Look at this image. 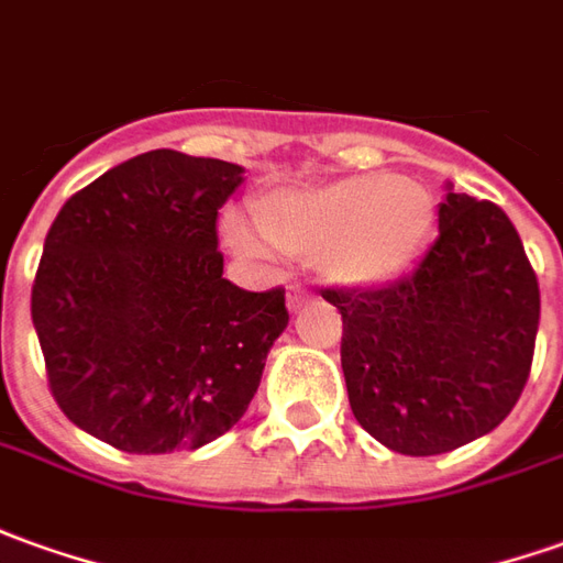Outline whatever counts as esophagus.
I'll list each match as a JSON object with an SVG mask.
<instances>
[{"mask_svg":"<svg viewBox=\"0 0 563 563\" xmlns=\"http://www.w3.org/2000/svg\"><path fill=\"white\" fill-rule=\"evenodd\" d=\"M306 300H309V290L297 288V285H294V288L288 290V309H290V312H297V309H300V306H303Z\"/></svg>","mask_w":563,"mask_h":563,"instance_id":"obj_1","label":"esophagus"}]
</instances>
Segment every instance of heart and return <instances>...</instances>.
Returning <instances> with one entry per match:
<instances>
[{"label": "heart", "instance_id": "1", "mask_svg": "<svg viewBox=\"0 0 563 563\" xmlns=\"http://www.w3.org/2000/svg\"><path fill=\"white\" fill-rule=\"evenodd\" d=\"M435 205L420 184L398 174H349L309 189L269 192L254 205V227L273 251L319 257L336 285L367 288L405 273L432 232ZM239 251L254 242L242 223H227Z\"/></svg>", "mask_w": 563, "mask_h": 563}]
</instances>
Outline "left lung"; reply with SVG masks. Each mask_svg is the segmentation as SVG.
<instances>
[{"instance_id": "1", "label": "left lung", "mask_w": 563, "mask_h": 563, "mask_svg": "<svg viewBox=\"0 0 563 563\" xmlns=\"http://www.w3.org/2000/svg\"><path fill=\"white\" fill-rule=\"evenodd\" d=\"M321 297L343 316L352 413L389 451H456L496 429L525 393L540 282L494 201L448 192L438 239L407 278Z\"/></svg>"}]
</instances>
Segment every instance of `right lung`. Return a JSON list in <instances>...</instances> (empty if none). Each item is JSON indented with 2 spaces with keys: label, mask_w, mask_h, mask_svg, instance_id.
Wrapping results in <instances>:
<instances>
[{
  "label": "right lung",
  "mask_w": 563,
  "mask_h": 563,
  "mask_svg": "<svg viewBox=\"0 0 563 563\" xmlns=\"http://www.w3.org/2000/svg\"><path fill=\"white\" fill-rule=\"evenodd\" d=\"M242 170L153 150L69 196L45 235L33 324L57 407L125 453L230 432L288 324L285 288L223 278L217 214Z\"/></svg>",
  "instance_id": "1"
}]
</instances>
